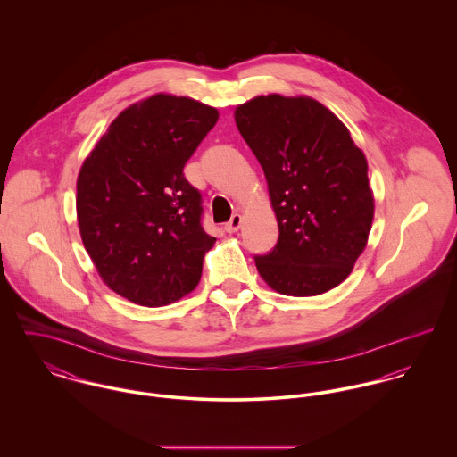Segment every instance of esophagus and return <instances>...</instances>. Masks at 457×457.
Here are the masks:
<instances>
[{"mask_svg": "<svg viewBox=\"0 0 457 457\" xmlns=\"http://www.w3.org/2000/svg\"><path fill=\"white\" fill-rule=\"evenodd\" d=\"M241 223H243V216H241L239 212H236V214H232L230 221L225 223V230H227L228 234H234V232H237V230L241 228Z\"/></svg>", "mask_w": 457, "mask_h": 457, "instance_id": "34e87169", "label": "esophagus"}]
</instances>
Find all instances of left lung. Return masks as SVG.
<instances>
[{"mask_svg": "<svg viewBox=\"0 0 457 457\" xmlns=\"http://www.w3.org/2000/svg\"><path fill=\"white\" fill-rule=\"evenodd\" d=\"M263 169L279 237L255 257L262 279L292 297L348 278L375 216L368 162L341 120L310 96H255L234 111Z\"/></svg>", "mask_w": 457, "mask_h": 457, "instance_id": "obj_1", "label": "left lung"}]
</instances>
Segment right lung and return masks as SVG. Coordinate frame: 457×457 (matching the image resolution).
<instances>
[{"instance_id":"obj_1","label":"right lung","mask_w":457,"mask_h":457,"mask_svg":"<svg viewBox=\"0 0 457 457\" xmlns=\"http://www.w3.org/2000/svg\"><path fill=\"white\" fill-rule=\"evenodd\" d=\"M220 114L188 96L156 93L127 107L77 178L82 245L104 283L138 306L190 294L214 237L183 169Z\"/></svg>"}]
</instances>
